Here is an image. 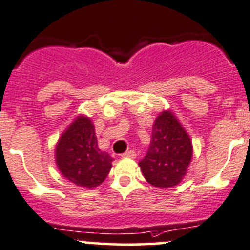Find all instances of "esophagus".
Listing matches in <instances>:
<instances>
[{
  "mask_svg": "<svg viewBox=\"0 0 250 250\" xmlns=\"http://www.w3.org/2000/svg\"><path fill=\"white\" fill-rule=\"evenodd\" d=\"M135 156H137V153H135L134 150H129L127 151V152H125L122 155L123 158H135Z\"/></svg>",
  "mask_w": 250,
  "mask_h": 250,
  "instance_id": "34e87169",
  "label": "esophagus"
}]
</instances>
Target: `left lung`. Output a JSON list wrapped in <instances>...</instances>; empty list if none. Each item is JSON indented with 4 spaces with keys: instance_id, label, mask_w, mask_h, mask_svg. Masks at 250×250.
Returning <instances> with one entry per match:
<instances>
[{
    "instance_id": "obj_1",
    "label": "left lung",
    "mask_w": 250,
    "mask_h": 250,
    "mask_svg": "<svg viewBox=\"0 0 250 250\" xmlns=\"http://www.w3.org/2000/svg\"><path fill=\"white\" fill-rule=\"evenodd\" d=\"M192 158V143L169 110L156 118L150 147L139 167L146 181L160 188L178 185Z\"/></svg>"
}]
</instances>
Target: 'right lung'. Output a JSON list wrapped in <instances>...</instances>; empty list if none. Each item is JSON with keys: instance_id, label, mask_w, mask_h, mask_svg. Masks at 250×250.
I'll return each mask as SVG.
<instances>
[{"instance_id": "right-lung-1", "label": "right lung", "mask_w": 250, "mask_h": 250, "mask_svg": "<svg viewBox=\"0 0 250 250\" xmlns=\"http://www.w3.org/2000/svg\"><path fill=\"white\" fill-rule=\"evenodd\" d=\"M112 158L98 147L90 118L78 116L66 128L55 147V162L62 175L75 185L94 188L106 179Z\"/></svg>"}]
</instances>
